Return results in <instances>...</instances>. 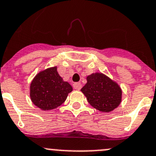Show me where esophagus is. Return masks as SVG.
I'll list each match as a JSON object with an SVG mask.
<instances>
[{
  "label": "esophagus",
  "mask_w": 156,
  "mask_h": 156,
  "mask_svg": "<svg viewBox=\"0 0 156 156\" xmlns=\"http://www.w3.org/2000/svg\"><path fill=\"white\" fill-rule=\"evenodd\" d=\"M81 87H82V85H81V84L80 82H76L73 84V87L75 89H76V90H80L81 88Z\"/></svg>",
  "instance_id": "1"
}]
</instances>
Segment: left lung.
Wrapping results in <instances>:
<instances>
[{"instance_id": "left-lung-1", "label": "left lung", "mask_w": 156, "mask_h": 156, "mask_svg": "<svg viewBox=\"0 0 156 156\" xmlns=\"http://www.w3.org/2000/svg\"><path fill=\"white\" fill-rule=\"evenodd\" d=\"M81 91L94 108L105 113L116 109L122 101V90L119 84L101 72L87 76V83Z\"/></svg>"}]
</instances>
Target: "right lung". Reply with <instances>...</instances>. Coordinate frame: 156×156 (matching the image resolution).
Here are the masks:
<instances>
[{"label": "right lung", "mask_w": 156, "mask_h": 156, "mask_svg": "<svg viewBox=\"0 0 156 156\" xmlns=\"http://www.w3.org/2000/svg\"><path fill=\"white\" fill-rule=\"evenodd\" d=\"M72 91V87L69 82L63 81L57 72L56 66L39 72L30 87L32 102L43 110H53L59 107Z\"/></svg>", "instance_id": "add662e5"}]
</instances>
